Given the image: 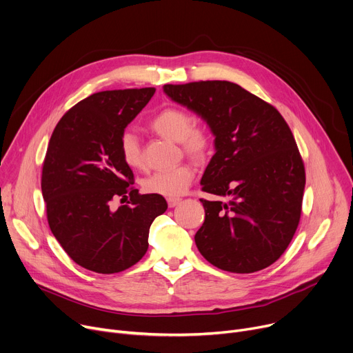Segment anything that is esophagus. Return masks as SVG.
<instances>
[{
  "mask_svg": "<svg viewBox=\"0 0 353 353\" xmlns=\"http://www.w3.org/2000/svg\"><path fill=\"white\" fill-rule=\"evenodd\" d=\"M181 203V199H179V197H173V199H168V204H169V207L170 208H173V207H176V205H179Z\"/></svg>",
  "mask_w": 353,
  "mask_h": 353,
  "instance_id": "34e87169",
  "label": "esophagus"
}]
</instances>
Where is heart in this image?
Here are the masks:
<instances>
[{
    "label": "heart",
    "mask_w": 353,
    "mask_h": 353,
    "mask_svg": "<svg viewBox=\"0 0 353 353\" xmlns=\"http://www.w3.org/2000/svg\"><path fill=\"white\" fill-rule=\"evenodd\" d=\"M150 126L160 136L180 142L183 150L193 157H204L211 145L210 132L200 125H193V116L181 108L169 106L161 109L153 116ZM119 150L122 160L128 168L137 170L143 168L142 146L137 136L125 130L119 139ZM196 170L189 163H181L169 170L156 172L142 180L143 190L149 194H159L164 197L181 196L194 179Z\"/></svg>",
    "instance_id": "1"
}]
</instances>
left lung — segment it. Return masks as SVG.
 I'll return each instance as SVG.
<instances>
[{
	"mask_svg": "<svg viewBox=\"0 0 353 353\" xmlns=\"http://www.w3.org/2000/svg\"><path fill=\"white\" fill-rule=\"evenodd\" d=\"M163 90L201 116L216 136L201 190L228 201L200 199L205 219L194 237L199 251L228 272L270 267L294 237L305 189L303 161L288 123L272 105L228 81Z\"/></svg>",
	"mask_w": 353,
	"mask_h": 353,
	"instance_id": "left-lung-1",
	"label": "left lung"
}]
</instances>
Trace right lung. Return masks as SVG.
<instances>
[{"label":"right lung","instance_id":"obj_1","mask_svg":"<svg viewBox=\"0 0 353 353\" xmlns=\"http://www.w3.org/2000/svg\"><path fill=\"white\" fill-rule=\"evenodd\" d=\"M154 88L93 93L55 126L42 164L46 219L61 247L93 272H121L142 260L153 220L168 210L159 194H140L122 160L119 139ZM113 198L128 200L117 210Z\"/></svg>","mask_w":353,"mask_h":353}]
</instances>
